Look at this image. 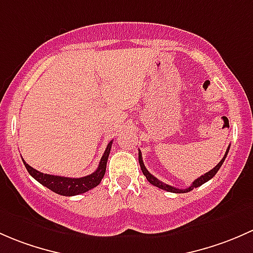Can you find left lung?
I'll return each instance as SVG.
<instances>
[{
    "instance_id": "obj_1",
    "label": "left lung",
    "mask_w": 253,
    "mask_h": 253,
    "mask_svg": "<svg viewBox=\"0 0 253 253\" xmlns=\"http://www.w3.org/2000/svg\"><path fill=\"white\" fill-rule=\"evenodd\" d=\"M229 148H230V147H228V150H226V152H225V155H224V157L222 158V160H220V162L218 163V165L215 166L214 168L211 169L210 171H207V173L204 174V175H201V176H200V178H197L196 180H195L194 183L191 184V186H189V187H187V189H176V187L170 186V185L162 183V181L158 180L157 178H155V176H153L152 174H151L150 171H148L147 169H146V167L144 165V161H142L141 151H140V150H139V163H140V168H141L142 173H144V175L146 176V179H147V180H148V183L155 185V186H157V187H160V189L166 190V191H168V192H175V194H184V192L191 191V190H194L195 187L201 186L202 184H205L206 181L211 180V179H212L213 176H214L215 174H217V171L219 170V168H220V167H222L223 162H224V161H225L226 155H228V152H229Z\"/></svg>"
}]
</instances>
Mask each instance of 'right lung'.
Segmentation results:
<instances>
[{
  "label": "right lung",
  "instance_id": "right-lung-1",
  "mask_svg": "<svg viewBox=\"0 0 253 253\" xmlns=\"http://www.w3.org/2000/svg\"><path fill=\"white\" fill-rule=\"evenodd\" d=\"M112 144H113V140L111 142H108L97 169L92 174L83 176V178H66V176L43 174L41 171L34 169L28 163H25L24 160H23V162H24L25 168L29 171L30 175L35 180H38L39 183L42 184L43 186L52 190L56 194L62 195V196H75V195L84 194V192L93 189V187L97 186L101 183V180H102L106 173V166H107V160L109 152H111Z\"/></svg>",
  "mask_w": 253,
  "mask_h": 253
}]
</instances>
